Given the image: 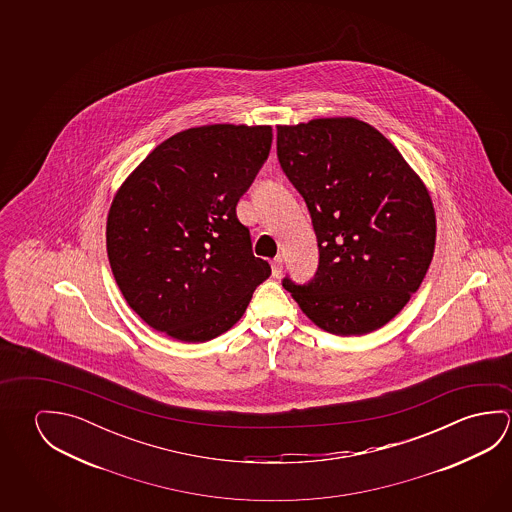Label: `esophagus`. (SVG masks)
I'll return each mask as SVG.
<instances>
[{
	"label": "esophagus",
	"instance_id": "esophagus-1",
	"mask_svg": "<svg viewBox=\"0 0 512 512\" xmlns=\"http://www.w3.org/2000/svg\"><path fill=\"white\" fill-rule=\"evenodd\" d=\"M271 269H273V277H280V275H282V269H284V260H282V257L273 259Z\"/></svg>",
	"mask_w": 512,
	"mask_h": 512
}]
</instances>
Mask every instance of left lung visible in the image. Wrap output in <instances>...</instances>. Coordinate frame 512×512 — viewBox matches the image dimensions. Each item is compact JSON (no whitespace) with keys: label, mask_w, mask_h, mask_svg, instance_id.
<instances>
[{"label":"left lung","mask_w":512,"mask_h":512,"mask_svg":"<svg viewBox=\"0 0 512 512\" xmlns=\"http://www.w3.org/2000/svg\"><path fill=\"white\" fill-rule=\"evenodd\" d=\"M280 166L309 207L319 268L284 287L316 327L364 336L416 293L436 250L427 185L377 128L355 118L277 126Z\"/></svg>","instance_id":"8db88e82"}]
</instances>
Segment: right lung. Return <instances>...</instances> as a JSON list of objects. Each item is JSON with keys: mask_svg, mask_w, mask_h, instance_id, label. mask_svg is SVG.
<instances>
[{"mask_svg": "<svg viewBox=\"0 0 512 512\" xmlns=\"http://www.w3.org/2000/svg\"><path fill=\"white\" fill-rule=\"evenodd\" d=\"M273 141L269 125H203L160 143L126 176L107 216V255L146 325L205 343L243 318L271 275L235 205Z\"/></svg>", "mask_w": 512, "mask_h": 512, "instance_id": "1", "label": "right lung"}]
</instances>
